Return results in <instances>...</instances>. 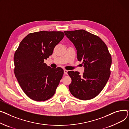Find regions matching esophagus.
Wrapping results in <instances>:
<instances>
[{
	"instance_id": "34e87169",
	"label": "esophagus",
	"mask_w": 129,
	"mask_h": 129,
	"mask_svg": "<svg viewBox=\"0 0 129 129\" xmlns=\"http://www.w3.org/2000/svg\"><path fill=\"white\" fill-rule=\"evenodd\" d=\"M67 73H68V71H67V70H64V74L67 75Z\"/></svg>"
}]
</instances>
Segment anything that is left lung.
I'll return each instance as SVG.
<instances>
[{
    "mask_svg": "<svg viewBox=\"0 0 129 129\" xmlns=\"http://www.w3.org/2000/svg\"><path fill=\"white\" fill-rule=\"evenodd\" d=\"M64 33L73 43L77 59L83 61L84 67L82 75L78 72H68L72 79L69 90L77 99H93L103 89L110 75L111 57L108 48L100 37L85 30L64 31Z\"/></svg>",
    "mask_w": 129,
    "mask_h": 129,
    "instance_id": "1",
    "label": "left lung"
}]
</instances>
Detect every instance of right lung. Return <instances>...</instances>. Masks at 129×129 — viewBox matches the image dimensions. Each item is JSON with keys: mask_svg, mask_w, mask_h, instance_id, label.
Here are the masks:
<instances>
[{"mask_svg": "<svg viewBox=\"0 0 129 129\" xmlns=\"http://www.w3.org/2000/svg\"><path fill=\"white\" fill-rule=\"evenodd\" d=\"M64 37L62 31L30 33L16 50L14 74L24 92L31 100L45 101L54 95L64 71L61 67L51 68L44 62Z\"/></svg>", "mask_w": 129, "mask_h": 129, "instance_id": "add662e5", "label": "right lung"}]
</instances>
